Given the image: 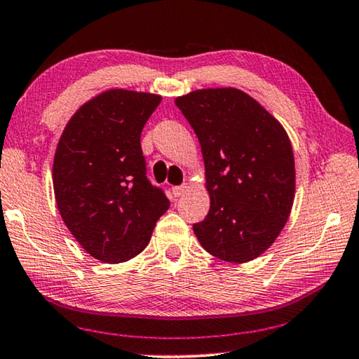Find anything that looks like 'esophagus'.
<instances>
[{
  "mask_svg": "<svg viewBox=\"0 0 359 359\" xmlns=\"http://www.w3.org/2000/svg\"><path fill=\"white\" fill-rule=\"evenodd\" d=\"M186 189H187V186H186V184L175 186V187H172V194H173L175 197H180V196H183V194H184Z\"/></svg>",
  "mask_w": 359,
  "mask_h": 359,
  "instance_id": "34e87169",
  "label": "esophagus"
}]
</instances>
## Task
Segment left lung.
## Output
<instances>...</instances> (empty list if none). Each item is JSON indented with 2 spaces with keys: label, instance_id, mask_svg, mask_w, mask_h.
<instances>
[{
  "label": "left lung",
  "instance_id": "obj_1",
  "mask_svg": "<svg viewBox=\"0 0 359 359\" xmlns=\"http://www.w3.org/2000/svg\"><path fill=\"white\" fill-rule=\"evenodd\" d=\"M194 128L205 163L210 210L196 223L201 245L229 263L271 247L295 197L287 133L260 102L237 88H207L175 99Z\"/></svg>",
  "mask_w": 359,
  "mask_h": 359
}]
</instances>
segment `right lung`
Instances as JSON below:
<instances>
[{"instance_id":"right-lung-1","label":"right lung","mask_w":359,"mask_h":359,"mask_svg":"<svg viewBox=\"0 0 359 359\" xmlns=\"http://www.w3.org/2000/svg\"><path fill=\"white\" fill-rule=\"evenodd\" d=\"M162 97L107 90L72 115L53 163L54 196L65 226L104 263L136 257L170 201L146 176L141 131Z\"/></svg>"}]
</instances>
